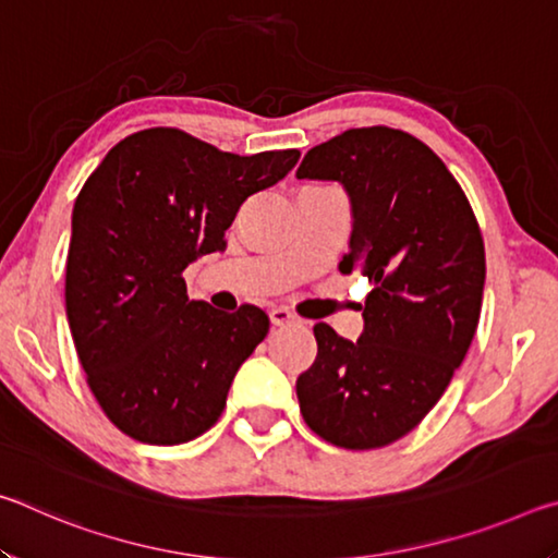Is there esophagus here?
Segmentation results:
<instances>
[{"label":"esophagus","mask_w":558,"mask_h":558,"mask_svg":"<svg viewBox=\"0 0 558 558\" xmlns=\"http://www.w3.org/2000/svg\"><path fill=\"white\" fill-rule=\"evenodd\" d=\"M292 323H298V317L290 313V310H286V307H272L270 310V325L272 327H286V325H292Z\"/></svg>","instance_id":"34e87169"}]
</instances>
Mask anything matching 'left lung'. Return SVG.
Listing matches in <instances>:
<instances>
[{
  "mask_svg": "<svg viewBox=\"0 0 558 558\" xmlns=\"http://www.w3.org/2000/svg\"><path fill=\"white\" fill-rule=\"evenodd\" d=\"M295 174L342 184L352 233L339 270L374 286L356 342L315 325L317 359L295 384L302 418L339 448L389 446L438 403L475 337L480 226L440 157L401 130H347Z\"/></svg>",
  "mask_w": 558,
  "mask_h": 558,
  "instance_id": "left-lung-1",
  "label": "left lung"
}]
</instances>
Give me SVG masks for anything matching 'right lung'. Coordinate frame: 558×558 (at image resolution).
I'll return each mask as SVG.
<instances>
[{"mask_svg":"<svg viewBox=\"0 0 558 558\" xmlns=\"http://www.w3.org/2000/svg\"><path fill=\"white\" fill-rule=\"evenodd\" d=\"M298 157H241L153 128L112 147L81 189L65 313L90 391L125 436L177 446L219 421L270 319L253 305L219 313L189 300L182 270L223 251L241 204L278 184Z\"/></svg>","mask_w":558,"mask_h":558,"instance_id":"right-lung-1","label":"right lung"}]
</instances>
